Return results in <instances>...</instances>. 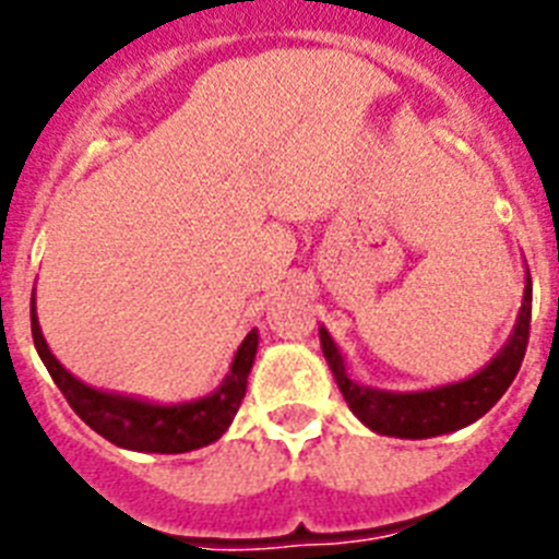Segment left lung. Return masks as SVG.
<instances>
[{
  "label": "left lung",
  "mask_w": 559,
  "mask_h": 559,
  "mask_svg": "<svg viewBox=\"0 0 559 559\" xmlns=\"http://www.w3.org/2000/svg\"><path fill=\"white\" fill-rule=\"evenodd\" d=\"M528 323H532V278H528L526 270L523 304H520L518 321H514V330H511L503 349L497 352L480 372L468 374L466 381L443 383V386L420 389V392H389V389L364 386L355 378H349L344 355L335 346L326 326H321L318 335H321L323 358L335 374L337 389H341L346 406L360 424L369 426L378 435H389V438L424 440L475 424L477 417L486 415L503 397V392L514 381V374L520 372L523 355H526Z\"/></svg>",
  "instance_id": "obj_1"
}]
</instances>
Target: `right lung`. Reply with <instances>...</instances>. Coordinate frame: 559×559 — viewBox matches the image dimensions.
<instances>
[{
	"label": "right lung",
	"instance_id": "right-lung-1",
	"mask_svg": "<svg viewBox=\"0 0 559 559\" xmlns=\"http://www.w3.org/2000/svg\"><path fill=\"white\" fill-rule=\"evenodd\" d=\"M31 330L41 364L48 367L50 378L62 389L73 412L102 438L130 452L181 454L215 443L229 429L241 406L258 352V330H252L236 349L227 378L218 383L215 392L185 403H153L144 397L119 395V392H102L73 378L56 360L48 341L41 335L36 301H31Z\"/></svg>",
	"mask_w": 559,
	"mask_h": 559
}]
</instances>
